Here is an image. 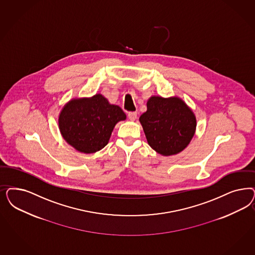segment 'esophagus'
<instances>
[{
	"label": "esophagus",
	"instance_id": "esophagus-1",
	"mask_svg": "<svg viewBox=\"0 0 255 255\" xmlns=\"http://www.w3.org/2000/svg\"><path fill=\"white\" fill-rule=\"evenodd\" d=\"M128 119H130V120H135V119L137 118V113H136V112H129V113L128 114Z\"/></svg>",
	"mask_w": 255,
	"mask_h": 255
}]
</instances>
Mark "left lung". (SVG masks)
<instances>
[{
  "label": "left lung",
  "mask_w": 255,
  "mask_h": 255,
  "mask_svg": "<svg viewBox=\"0 0 255 255\" xmlns=\"http://www.w3.org/2000/svg\"><path fill=\"white\" fill-rule=\"evenodd\" d=\"M140 122L148 144L162 156L180 153L196 129L195 115L179 98L151 97Z\"/></svg>",
  "instance_id": "obj_1"
}]
</instances>
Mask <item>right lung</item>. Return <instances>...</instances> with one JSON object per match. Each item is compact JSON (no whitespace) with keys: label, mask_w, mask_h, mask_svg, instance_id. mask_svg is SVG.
<instances>
[{"label":"right lung","mask_w":255,"mask_h":255,"mask_svg":"<svg viewBox=\"0 0 255 255\" xmlns=\"http://www.w3.org/2000/svg\"><path fill=\"white\" fill-rule=\"evenodd\" d=\"M122 109L102 95L72 99L59 115V128L67 143L85 154L107 145L115 125L126 119Z\"/></svg>","instance_id":"1"}]
</instances>
